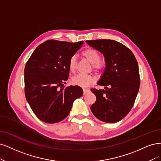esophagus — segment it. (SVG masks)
Masks as SVG:
<instances>
[{
  "mask_svg": "<svg viewBox=\"0 0 161 161\" xmlns=\"http://www.w3.org/2000/svg\"><path fill=\"white\" fill-rule=\"evenodd\" d=\"M83 91H84V95H86L87 93L90 92V90L88 89H86V88H84V89H83Z\"/></svg>",
  "mask_w": 161,
  "mask_h": 161,
  "instance_id": "esophagus-1",
  "label": "esophagus"
}]
</instances>
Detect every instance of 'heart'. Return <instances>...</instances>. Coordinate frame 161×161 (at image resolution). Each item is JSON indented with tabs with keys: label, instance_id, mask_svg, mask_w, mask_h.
Masks as SVG:
<instances>
[{
	"label": "heart",
	"instance_id": "heart-1",
	"mask_svg": "<svg viewBox=\"0 0 161 161\" xmlns=\"http://www.w3.org/2000/svg\"><path fill=\"white\" fill-rule=\"evenodd\" d=\"M82 55L92 64V67L96 71L102 69L103 64L100 61L101 55L94 48H88L81 53ZM77 67V58L75 55H72L69 60V69L71 71H74ZM74 84L81 87H87L94 81V77L89 75L79 74L75 75L71 80Z\"/></svg>",
	"mask_w": 161,
	"mask_h": 161
}]
</instances>
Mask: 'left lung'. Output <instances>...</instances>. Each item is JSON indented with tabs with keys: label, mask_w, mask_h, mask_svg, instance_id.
Segmentation results:
<instances>
[{
	"label": "left lung",
	"mask_w": 161,
	"mask_h": 161,
	"mask_svg": "<svg viewBox=\"0 0 161 161\" xmlns=\"http://www.w3.org/2000/svg\"><path fill=\"white\" fill-rule=\"evenodd\" d=\"M105 58L106 68L97 84L104 90L91 89L96 97L91 111L100 120L114 123L132 109L140 87L137 61L125 45L110 39L86 41Z\"/></svg>",
	"instance_id": "8db88e82"
}]
</instances>
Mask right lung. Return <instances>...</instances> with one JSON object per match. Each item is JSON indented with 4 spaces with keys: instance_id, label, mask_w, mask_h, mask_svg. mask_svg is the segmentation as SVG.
<instances>
[{
    "instance_id": "right-lung-1",
    "label": "right lung",
    "mask_w": 161,
    "mask_h": 161,
    "mask_svg": "<svg viewBox=\"0 0 161 161\" xmlns=\"http://www.w3.org/2000/svg\"><path fill=\"white\" fill-rule=\"evenodd\" d=\"M83 43L46 41L35 49L26 64L25 97L41 121L53 124L63 120L74 101L82 96L80 86H63L69 77V60Z\"/></svg>"
}]
</instances>
